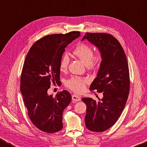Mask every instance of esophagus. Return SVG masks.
I'll return each mask as SVG.
<instances>
[{
  "mask_svg": "<svg viewBox=\"0 0 147 147\" xmlns=\"http://www.w3.org/2000/svg\"><path fill=\"white\" fill-rule=\"evenodd\" d=\"M71 98H72V100L74 101H76V102L80 101V100H81L80 96L77 95H73L72 96H71Z\"/></svg>",
  "mask_w": 147,
  "mask_h": 147,
  "instance_id": "esophagus-1",
  "label": "esophagus"
}]
</instances>
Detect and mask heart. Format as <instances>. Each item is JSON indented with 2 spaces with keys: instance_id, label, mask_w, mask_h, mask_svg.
Returning <instances> with one entry per match:
<instances>
[{
  "instance_id": "obj_1",
  "label": "heart",
  "mask_w": 147,
  "mask_h": 147,
  "mask_svg": "<svg viewBox=\"0 0 147 147\" xmlns=\"http://www.w3.org/2000/svg\"><path fill=\"white\" fill-rule=\"evenodd\" d=\"M74 55L81 60L85 66L89 69H95L97 67L102 60L100 53L94 55L93 49L90 46L85 44L78 45L74 49ZM69 62V58L67 55H63L60 60L59 69L61 71H65L67 69L68 64ZM86 80L80 77H72L67 82V86L75 92L80 93L85 88Z\"/></svg>"
}]
</instances>
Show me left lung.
<instances>
[{"instance_id":"left-lung-1","label":"left lung","mask_w":147,"mask_h":147,"mask_svg":"<svg viewBox=\"0 0 147 147\" xmlns=\"http://www.w3.org/2000/svg\"><path fill=\"white\" fill-rule=\"evenodd\" d=\"M85 39L98 49L102 61L90 90L102 92L98 101L83 98L87 105L85 118L88 130L102 132L109 129L119 119L126 104L130 90L129 69L127 57L119 42L104 33H86Z\"/></svg>"}]
</instances>
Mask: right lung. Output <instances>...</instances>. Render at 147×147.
Segmentation results:
<instances>
[{
  "label": "right lung",
  "mask_w": 147,
  "mask_h": 147,
  "mask_svg": "<svg viewBox=\"0 0 147 147\" xmlns=\"http://www.w3.org/2000/svg\"><path fill=\"white\" fill-rule=\"evenodd\" d=\"M80 35L74 31L44 37L31 47L26 57L20 92L31 121L42 131L55 133L63 127V112L71 96L63 90L53 97L47 90L52 83L60 80L59 65L65 49Z\"/></svg>",
  "instance_id": "obj_1"
}]
</instances>
